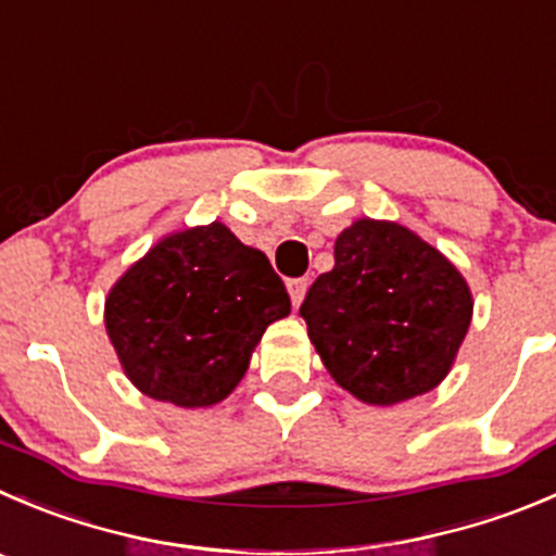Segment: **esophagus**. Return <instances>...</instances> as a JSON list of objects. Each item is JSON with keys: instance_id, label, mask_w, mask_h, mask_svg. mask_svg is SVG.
Masks as SVG:
<instances>
[{"instance_id": "34e87169", "label": "esophagus", "mask_w": 556, "mask_h": 556, "mask_svg": "<svg viewBox=\"0 0 556 556\" xmlns=\"http://www.w3.org/2000/svg\"><path fill=\"white\" fill-rule=\"evenodd\" d=\"M306 288H309V282H306L304 277H299V279H290V282H288V290H290V299H293V306H299L301 301H304V295H306Z\"/></svg>"}]
</instances>
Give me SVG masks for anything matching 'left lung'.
<instances>
[{
  "instance_id": "8db88e82",
  "label": "left lung",
  "mask_w": 556,
  "mask_h": 556,
  "mask_svg": "<svg viewBox=\"0 0 556 556\" xmlns=\"http://www.w3.org/2000/svg\"><path fill=\"white\" fill-rule=\"evenodd\" d=\"M301 315L333 380L366 404H396L448 375L472 320L465 277L396 223L358 219L333 244Z\"/></svg>"
}]
</instances>
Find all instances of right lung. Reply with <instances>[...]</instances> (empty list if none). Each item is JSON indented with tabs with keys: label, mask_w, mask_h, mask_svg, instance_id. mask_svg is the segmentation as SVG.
<instances>
[{
	"label": "right lung",
	"mask_w": 556,
	"mask_h": 556,
	"mask_svg": "<svg viewBox=\"0 0 556 556\" xmlns=\"http://www.w3.org/2000/svg\"><path fill=\"white\" fill-rule=\"evenodd\" d=\"M288 312L268 257L212 223L168 236L135 263L108 293L105 328L147 396L208 407L239 386L268 323Z\"/></svg>",
	"instance_id": "1"
}]
</instances>
